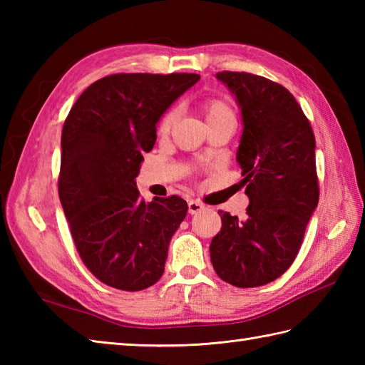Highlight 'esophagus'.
<instances>
[{
	"mask_svg": "<svg viewBox=\"0 0 365 365\" xmlns=\"http://www.w3.org/2000/svg\"><path fill=\"white\" fill-rule=\"evenodd\" d=\"M202 210H204V205L197 202V200H190V202H188V213L190 215H196V213L202 212Z\"/></svg>",
	"mask_w": 365,
	"mask_h": 365,
	"instance_id": "esophagus-1",
	"label": "esophagus"
}]
</instances>
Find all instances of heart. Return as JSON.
<instances>
[{
	"instance_id": "1",
	"label": "heart",
	"mask_w": 365,
	"mask_h": 365,
	"mask_svg": "<svg viewBox=\"0 0 365 365\" xmlns=\"http://www.w3.org/2000/svg\"><path fill=\"white\" fill-rule=\"evenodd\" d=\"M202 110H204L207 122L234 118V111H232V108L229 106L226 100H222V98H216V97L207 98L202 105ZM178 115H180V111H178L177 106L169 108V110L163 114L160 125H158V131L161 135H168L169 131L173 130V127L175 125V122L178 119Z\"/></svg>"
}]
</instances>
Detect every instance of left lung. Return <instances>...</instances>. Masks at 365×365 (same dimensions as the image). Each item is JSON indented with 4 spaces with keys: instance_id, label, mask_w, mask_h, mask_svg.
<instances>
[{
    "instance_id": "1",
    "label": "left lung",
    "mask_w": 365,
    "mask_h": 365,
    "mask_svg": "<svg viewBox=\"0 0 365 365\" xmlns=\"http://www.w3.org/2000/svg\"><path fill=\"white\" fill-rule=\"evenodd\" d=\"M235 94L243 135L237 160L250 207L246 220L221 212L210 245L212 265L240 289L260 287L290 268L320 190L315 136L297 100L279 83L246 72H218Z\"/></svg>"
}]
</instances>
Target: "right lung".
<instances>
[{
    "instance_id": "right-lung-1",
    "label": "right lung",
    "mask_w": 365,
    "mask_h": 365,
    "mask_svg": "<svg viewBox=\"0 0 365 365\" xmlns=\"http://www.w3.org/2000/svg\"><path fill=\"white\" fill-rule=\"evenodd\" d=\"M197 73H115L72 106L61 136L59 199L76 251L100 282L144 290L163 276L169 242L188 212L182 197L145 204L135 178L157 122Z\"/></svg>"
}]
</instances>
